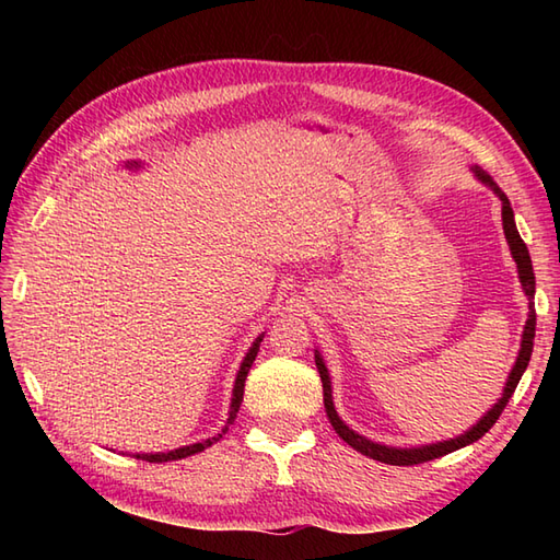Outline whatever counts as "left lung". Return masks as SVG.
I'll use <instances>...</instances> for the list:
<instances>
[{"label": "left lung", "instance_id": "obj_1", "mask_svg": "<svg viewBox=\"0 0 560 560\" xmlns=\"http://www.w3.org/2000/svg\"><path fill=\"white\" fill-rule=\"evenodd\" d=\"M474 175H477V180L483 183L486 187L493 189V195L501 199L503 205V233H505V241L510 245V255H513L515 265H517V277L522 283V291H525L527 301H529V315H527V323H525V331H522V341H520V353H517V361L513 365V371L508 375V383L503 387V397L498 399L493 407L486 411L477 425H471L467 433H462L457 438H450L443 440V443H431V445H421V447H392V445H383V443H373V440L363 438L361 433H355L353 428H349L347 423L341 421V416L335 409V397H331V380H329V371L323 361V355L315 349V365L319 371V380H323V392H325V411L329 416V423L335 431L339 433V438L343 443H349L355 452H361V455L377 459V462H385V464H397V467H411V464H421L428 459H435V457H443L447 452H455L459 447H467L471 443H477L481 435H486L493 428V423L498 421V416L503 413V409L508 407V399L513 397V392L520 383L522 373L527 371L529 359H532V349H534V327H537V313H534V269H532V257H529V249L522 241L520 233H517V225H515V213L513 207H510V199L505 197V192L501 187L493 183V177L489 173H483L479 165H471Z\"/></svg>", "mask_w": 560, "mask_h": 560}]
</instances>
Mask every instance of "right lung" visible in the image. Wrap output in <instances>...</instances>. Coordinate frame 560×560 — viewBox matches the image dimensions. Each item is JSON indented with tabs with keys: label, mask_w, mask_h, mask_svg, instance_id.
Segmentation results:
<instances>
[{
	"label": "right lung",
	"mask_w": 560,
	"mask_h": 560,
	"mask_svg": "<svg viewBox=\"0 0 560 560\" xmlns=\"http://www.w3.org/2000/svg\"><path fill=\"white\" fill-rule=\"evenodd\" d=\"M125 168H135V171H137V168H141V161H127V163H125ZM261 339H265V331H261V335L253 341V347L247 349L245 359H243V363H241V371H237V375H235L233 397H231V411H229V419H225V425L221 428V433H217L213 438L201 440V443L185 445V447H177V450H171V452H137V455H132V457H137V459H147V462H173V459H185V457H189V455H197V452L211 447L213 443H219V440L225 435V431H229V425L235 421V413H237V409H241V404H243V392H245V380H247L249 368H253V363H255V355H257V351H259V343H261Z\"/></svg>",
	"instance_id": "right-lung-1"
}]
</instances>
